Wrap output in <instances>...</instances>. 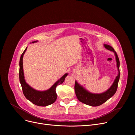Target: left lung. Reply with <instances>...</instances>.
<instances>
[{
    "label": "left lung",
    "mask_w": 135,
    "mask_h": 135,
    "mask_svg": "<svg viewBox=\"0 0 135 135\" xmlns=\"http://www.w3.org/2000/svg\"><path fill=\"white\" fill-rule=\"evenodd\" d=\"M104 46L105 49L114 53L117 62V68L118 70V74L110 88L103 93L93 94L90 93L86 89H85L81 85L78 83L76 81L75 82L74 90L77 98L81 102L89 105L93 106V107H96V106L102 104L115 94L118 88V82L120 78V62L118 55L115 51L114 49L111 46L107 44H104Z\"/></svg>",
    "instance_id": "1"
}]
</instances>
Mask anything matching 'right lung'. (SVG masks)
Returning a JSON list of instances; mask_svg holds the SVG:
<instances>
[{"mask_svg":"<svg viewBox=\"0 0 135 135\" xmlns=\"http://www.w3.org/2000/svg\"><path fill=\"white\" fill-rule=\"evenodd\" d=\"M38 41H32V43L36 42ZM27 47L21 55L20 60V70L19 78L20 82L22 86L23 93L27 100L31 101L33 104L38 106H47L54 103L57 96L56 93V87L61 84L65 81L68 73L64 74L61 78L57 81L49 89L46 91H38L30 86L25 81L23 69V57L26 51Z\"/></svg>","mask_w":135,"mask_h":135,"instance_id":"right-lung-1","label":"right lung"}]
</instances>
